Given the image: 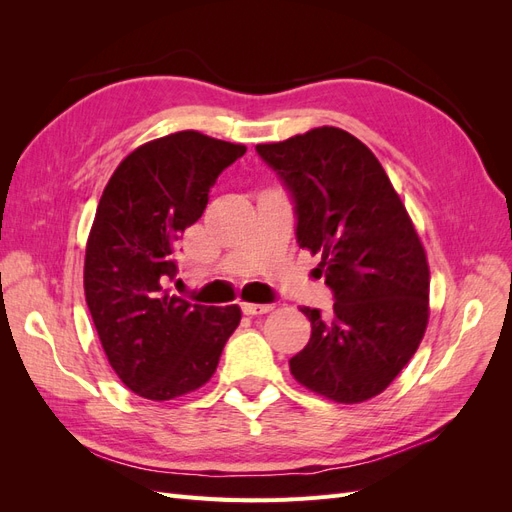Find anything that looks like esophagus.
<instances>
[{"mask_svg":"<svg viewBox=\"0 0 512 512\" xmlns=\"http://www.w3.org/2000/svg\"><path fill=\"white\" fill-rule=\"evenodd\" d=\"M241 309L245 316H258V314H267L273 309L271 303H241Z\"/></svg>","mask_w":512,"mask_h":512,"instance_id":"34e87169","label":"esophagus"}]
</instances>
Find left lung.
Returning a JSON list of instances; mask_svg holds the SVG:
<instances>
[{"label": "left lung", "instance_id": "8db88e82", "mask_svg": "<svg viewBox=\"0 0 512 512\" xmlns=\"http://www.w3.org/2000/svg\"><path fill=\"white\" fill-rule=\"evenodd\" d=\"M256 153L288 190L297 243L320 254L333 309L301 307L312 322L290 371L339 404L380 395L425 335L429 267L406 207L382 164L359 138L316 128Z\"/></svg>", "mask_w": 512, "mask_h": 512}]
</instances>
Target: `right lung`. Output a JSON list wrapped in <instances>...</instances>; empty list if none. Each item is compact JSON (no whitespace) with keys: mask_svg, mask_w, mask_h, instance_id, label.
<instances>
[{"mask_svg":"<svg viewBox=\"0 0 512 512\" xmlns=\"http://www.w3.org/2000/svg\"><path fill=\"white\" fill-rule=\"evenodd\" d=\"M247 151L194 130L134 149L108 179L85 252V299L106 359L153 401L200 389L239 327V305H192L175 294V245L209 192Z\"/></svg>","mask_w":512,"mask_h":512,"instance_id":"add662e5","label":"right lung"}]
</instances>
